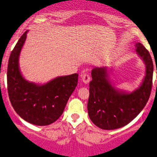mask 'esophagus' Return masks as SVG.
<instances>
[{
  "mask_svg": "<svg viewBox=\"0 0 157 157\" xmlns=\"http://www.w3.org/2000/svg\"><path fill=\"white\" fill-rule=\"evenodd\" d=\"M82 79L83 82L88 83L90 81V75L88 72H86L84 74L82 75Z\"/></svg>",
  "mask_w": 157,
  "mask_h": 157,
  "instance_id": "34e87169",
  "label": "esophagus"
}]
</instances>
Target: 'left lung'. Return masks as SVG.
<instances>
[{
  "instance_id": "1",
  "label": "left lung",
  "mask_w": 157,
  "mask_h": 157,
  "mask_svg": "<svg viewBox=\"0 0 157 157\" xmlns=\"http://www.w3.org/2000/svg\"><path fill=\"white\" fill-rule=\"evenodd\" d=\"M136 47V52L146 63V72L142 86L133 93H118L107 80L105 67L92 70L87 108L90 120L100 128L113 130L126 125L149 100L153 86V60L142 44L137 43Z\"/></svg>"
}]
</instances>
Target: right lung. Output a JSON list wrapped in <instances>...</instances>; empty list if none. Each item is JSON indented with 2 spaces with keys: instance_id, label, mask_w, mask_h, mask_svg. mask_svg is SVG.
<instances>
[{
  "instance_id": "1",
  "label": "right lung",
  "mask_w": 157,
  "mask_h": 157,
  "mask_svg": "<svg viewBox=\"0 0 157 157\" xmlns=\"http://www.w3.org/2000/svg\"><path fill=\"white\" fill-rule=\"evenodd\" d=\"M27 31L11 51L8 64L7 82L10 101L22 119L36 125H48L64 112L67 102L78 85V74L61 76L43 86L29 82L18 68V56Z\"/></svg>"
}]
</instances>
